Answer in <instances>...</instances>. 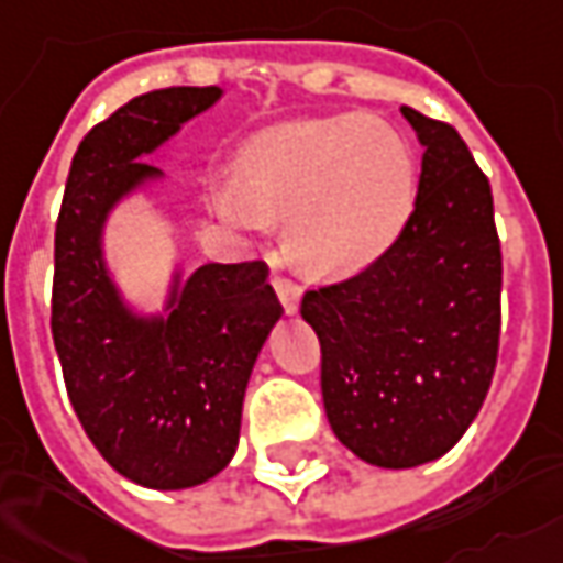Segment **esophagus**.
Returning a JSON list of instances; mask_svg holds the SVG:
<instances>
[{"mask_svg": "<svg viewBox=\"0 0 563 563\" xmlns=\"http://www.w3.org/2000/svg\"><path fill=\"white\" fill-rule=\"evenodd\" d=\"M274 289H277V296H280V305L286 313H296L298 311V301H301V289H298V283L286 280V277H274Z\"/></svg>", "mask_w": 563, "mask_h": 563, "instance_id": "1", "label": "esophagus"}]
</instances>
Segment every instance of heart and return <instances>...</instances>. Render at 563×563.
Returning a JSON list of instances; mask_svg holds the SVG:
<instances>
[{
	"mask_svg": "<svg viewBox=\"0 0 563 563\" xmlns=\"http://www.w3.org/2000/svg\"><path fill=\"white\" fill-rule=\"evenodd\" d=\"M416 181V153L400 129L345 113L283 122L246 141L233 185H218L212 206L250 233L286 216L298 265L317 277H351L407 228Z\"/></svg>",
	"mask_w": 563,
	"mask_h": 563,
	"instance_id": "heart-1",
	"label": "heart"
}]
</instances>
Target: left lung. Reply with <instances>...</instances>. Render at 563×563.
<instances>
[{
	"instance_id": "left-lung-1",
	"label": "left lung",
	"mask_w": 563,
	"mask_h": 563,
	"mask_svg": "<svg viewBox=\"0 0 563 563\" xmlns=\"http://www.w3.org/2000/svg\"><path fill=\"white\" fill-rule=\"evenodd\" d=\"M422 153L407 228L361 274L301 298L335 438L378 468L453 450L490 391L503 252L487 175L453 125L400 107Z\"/></svg>"
}]
</instances>
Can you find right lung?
Instances as JSON below:
<instances>
[{
    "label": "right lung",
    "instance_id": "1",
    "mask_svg": "<svg viewBox=\"0 0 563 563\" xmlns=\"http://www.w3.org/2000/svg\"><path fill=\"white\" fill-rule=\"evenodd\" d=\"M218 98L216 86L156 89L98 122L55 228L52 335L73 410L98 453L151 490L197 487L231 462L252 366L283 313L265 262L175 274L153 317L132 311L107 271V216L163 175L144 156Z\"/></svg>",
    "mask_w": 563,
    "mask_h": 563
}]
</instances>
